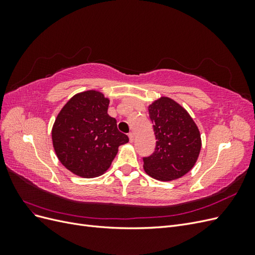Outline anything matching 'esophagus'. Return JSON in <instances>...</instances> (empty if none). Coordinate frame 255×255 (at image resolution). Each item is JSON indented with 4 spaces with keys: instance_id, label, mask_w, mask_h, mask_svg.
<instances>
[{
    "instance_id": "1",
    "label": "esophagus",
    "mask_w": 255,
    "mask_h": 255,
    "mask_svg": "<svg viewBox=\"0 0 255 255\" xmlns=\"http://www.w3.org/2000/svg\"><path fill=\"white\" fill-rule=\"evenodd\" d=\"M128 138H129V141L133 142L134 141V134L132 132L128 133Z\"/></svg>"
}]
</instances>
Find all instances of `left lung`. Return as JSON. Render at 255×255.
Here are the masks:
<instances>
[{
  "label": "left lung",
  "mask_w": 255,
  "mask_h": 255,
  "mask_svg": "<svg viewBox=\"0 0 255 255\" xmlns=\"http://www.w3.org/2000/svg\"><path fill=\"white\" fill-rule=\"evenodd\" d=\"M156 144L154 152L142 157L143 169L159 181H171L194 167L201 149V136L194 120L181 105L160 98L149 106Z\"/></svg>",
  "instance_id": "left-lung-1"
}]
</instances>
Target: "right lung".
Returning <instances> with one entry per match:
<instances>
[{
  "instance_id": "add662e5",
  "label": "right lung",
  "mask_w": 255,
  "mask_h": 255,
  "mask_svg": "<svg viewBox=\"0 0 255 255\" xmlns=\"http://www.w3.org/2000/svg\"><path fill=\"white\" fill-rule=\"evenodd\" d=\"M110 100L95 90L74 96L60 111L52 130L53 145L60 163L83 177L104 173L119 145L128 141L107 114Z\"/></svg>"
}]
</instances>
